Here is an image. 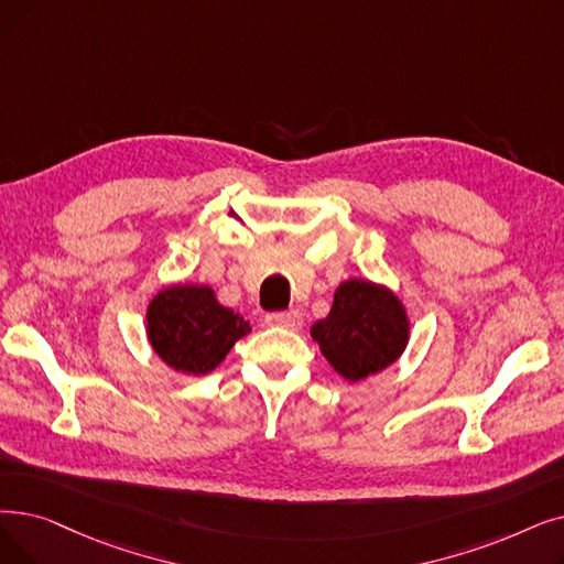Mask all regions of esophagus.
Here are the masks:
<instances>
[{
  "mask_svg": "<svg viewBox=\"0 0 564 564\" xmlns=\"http://www.w3.org/2000/svg\"><path fill=\"white\" fill-rule=\"evenodd\" d=\"M267 325H272V327H283V329H290V332H297V329H302V315H300V311H272V313H267Z\"/></svg>",
  "mask_w": 564,
  "mask_h": 564,
  "instance_id": "34e87169",
  "label": "esophagus"
}]
</instances>
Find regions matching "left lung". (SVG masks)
I'll return each mask as SVG.
<instances>
[{"instance_id":"1","label":"left lung","mask_w":564,"mask_h":564,"mask_svg":"<svg viewBox=\"0 0 564 564\" xmlns=\"http://www.w3.org/2000/svg\"><path fill=\"white\" fill-rule=\"evenodd\" d=\"M323 355L350 382L394 364L408 343V317L389 290L369 281H346L325 321L311 329Z\"/></svg>"}]
</instances>
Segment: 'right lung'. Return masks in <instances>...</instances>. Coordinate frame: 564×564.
<instances>
[{"mask_svg": "<svg viewBox=\"0 0 564 564\" xmlns=\"http://www.w3.org/2000/svg\"><path fill=\"white\" fill-rule=\"evenodd\" d=\"M147 332L154 352L167 366L188 376H205L251 327L239 313L218 304L212 288L173 285L150 304Z\"/></svg>", "mask_w": 564, "mask_h": 564, "instance_id": "right-lung-1", "label": "right lung"}]
</instances>
